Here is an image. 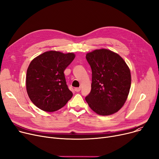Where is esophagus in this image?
<instances>
[{"instance_id":"obj_1","label":"esophagus","mask_w":159,"mask_h":159,"mask_svg":"<svg viewBox=\"0 0 159 159\" xmlns=\"http://www.w3.org/2000/svg\"><path fill=\"white\" fill-rule=\"evenodd\" d=\"M75 91H76V92H79V91H80V88H75Z\"/></svg>"}]
</instances>
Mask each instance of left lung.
Segmentation results:
<instances>
[{"mask_svg": "<svg viewBox=\"0 0 159 159\" xmlns=\"http://www.w3.org/2000/svg\"><path fill=\"white\" fill-rule=\"evenodd\" d=\"M86 58L92 71L91 89L85 98L87 103L98 115L117 112L129 92L131 80L128 66L120 55L106 49L94 50Z\"/></svg>", "mask_w": 159, "mask_h": 159, "instance_id": "8db88e82", "label": "left lung"}]
</instances>
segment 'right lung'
<instances>
[{"mask_svg": "<svg viewBox=\"0 0 159 159\" xmlns=\"http://www.w3.org/2000/svg\"><path fill=\"white\" fill-rule=\"evenodd\" d=\"M75 54L49 51L35 58L26 73V89L39 109L53 112L64 107L72 97L64 71L73 61Z\"/></svg>", "mask_w": 159, "mask_h": 159, "instance_id": "obj_1", "label": "right lung"}]
</instances>
